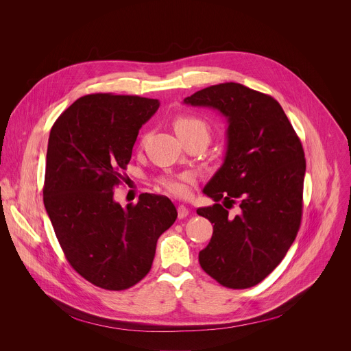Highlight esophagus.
Wrapping results in <instances>:
<instances>
[{
	"label": "esophagus",
	"mask_w": 351,
	"mask_h": 351,
	"mask_svg": "<svg viewBox=\"0 0 351 351\" xmlns=\"http://www.w3.org/2000/svg\"><path fill=\"white\" fill-rule=\"evenodd\" d=\"M187 215H189V210L184 206H179L178 207V217H179V219H183Z\"/></svg>",
	"instance_id": "34e87169"
}]
</instances>
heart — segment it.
Instances as JSON below:
<instances>
[{
	"mask_svg": "<svg viewBox=\"0 0 351 351\" xmlns=\"http://www.w3.org/2000/svg\"><path fill=\"white\" fill-rule=\"evenodd\" d=\"M173 128L178 136H184L190 133H203L210 138L208 125L203 119L195 118V117H190V115L179 117L175 119ZM191 179L193 176L190 173H183L179 176H164V178H160L158 184L169 194L183 195L187 191L186 182H190Z\"/></svg>",
	"mask_w": 351,
	"mask_h": 351,
	"instance_id": "b5f03b06",
	"label": "heart"
}]
</instances>
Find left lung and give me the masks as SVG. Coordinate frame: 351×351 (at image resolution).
Instances as JSON below:
<instances>
[{"label":"left lung","mask_w":351,"mask_h":351,"mask_svg":"<svg viewBox=\"0 0 351 351\" xmlns=\"http://www.w3.org/2000/svg\"><path fill=\"white\" fill-rule=\"evenodd\" d=\"M184 104L214 108L229 123L223 164L203 190L215 204L197 210L214 223L199 265L225 287L256 286L283 260L302 222V141L275 98L240 83L206 87ZM221 199L239 202V214L230 217Z\"/></svg>","instance_id":"left-lung-1"}]
</instances>
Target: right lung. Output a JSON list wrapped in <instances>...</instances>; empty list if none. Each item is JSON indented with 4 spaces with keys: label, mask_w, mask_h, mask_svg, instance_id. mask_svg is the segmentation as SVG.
I'll return each instance as SVG.
<instances>
[{
    "label": "right lung",
    "mask_w": 351,
    "mask_h": 351,
    "mask_svg": "<svg viewBox=\"0 0 351 351\" xmlns=\"http://www.w3.org/2000/svg\"><path fill=\"white\" fill-rule=\"evenodd\" d=\"M158 107L154 98L87 94L49 132L45 211L72 268L106 290L129 289L149 272L158 237L178 217L165 195L144 193L126 207L114 199L138 130Z\"/></svg>",
    "instance_id": "add662e5"
}]
</instances>
